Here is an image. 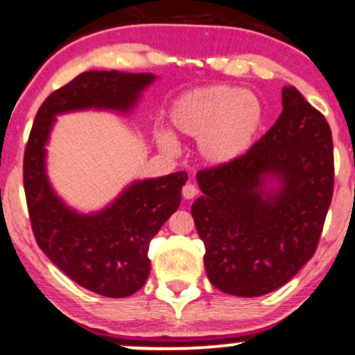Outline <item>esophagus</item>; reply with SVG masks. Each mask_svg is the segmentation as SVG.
Listing matches in <instances>:
<instances>
[{"mask_svg":"<svg viewBox=\"0 0 355 355\" xmlns=\"http://www.w3.org/2000/svg\"><path fill=\"white\" fill-rule=\"evenodd\" d=\"M197 193H198V189L193 184H187L184 185V189H182V196H184L185 200H192Z\"/></svg>","mask_w":355,"mask_h":355,"instance_id":"34e87169","label":"esophagus"}]
</instances>
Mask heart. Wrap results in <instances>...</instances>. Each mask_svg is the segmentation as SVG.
Returning <instances> with one entry per match:
<instances>
[{"label": "heart", "instance_id": "obj_1", "mask_svg": "<svg viewBox=\"0 0 355 355\" xmlns=\"http://www.w3.org/2000/svg\"><path fill=\"white\" fill-rule=\"evenodd\" d=\"M171 128L187 138L198 139V153L210 165L236 163L258 141L264 126V104L258 94L229 84L190 89L171 103ZM158 146L177 151L168 130L155 133Z\"/></svg>", "mask_w": 355, "mask_h": 355}]
</instances>
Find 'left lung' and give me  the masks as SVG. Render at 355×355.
I'll return each instance as SVG.
<instances>
[{
  "mask_svg": "<svg viewBox=\"0 0 355 355\" xmlns=\"http://www.w3.org/2000/svg\"><path fill=\"white\" fill-rule=\"evenodd\" d=\"M271 130L236 163L197 173L192 217L217 290L261 297L313 256L334 193L332 133L293 85Z\"/></svg>",
  "mask_w": 355,
  "mask_h": 355,
  "instance_id": "8db88e82",
  "label": "left lung"
}]
</instances>
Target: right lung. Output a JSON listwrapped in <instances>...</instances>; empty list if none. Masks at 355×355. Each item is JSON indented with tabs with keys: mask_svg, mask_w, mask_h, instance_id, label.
<instances>
[{
	"mask_svg": "<svg viewBox=\"0 0 355 355\" xmlns=\"http://www.w3.org/2000/svg\"><path fill=\"white\" fill-rule=\"evenodd\" d=\"M153 73L89 70L44 101L26 143L23 184L33 236L60 271L109 298L133 295L150 275L148 246L178 209L185 171L130 184L107 207L83 214L57 196L46 175V145L57 116L73 111L130 114Z\"/></svg>",
	"mask_w": 355,
	"mask_h": 355,
	"instance_id": "1",
	"label": "right lung"
}]
</instances>
